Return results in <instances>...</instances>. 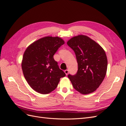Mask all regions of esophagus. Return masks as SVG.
<instances>
[{
	"label": "esophagus",
	"mask_w": 126,
	"mask_h": 126,
	"mask_svg": "<svg viewBox=\"0 0 126 126\" xmlns=\"http://www.w3.org/2000/svg\"><path fill=\"white\" fill-rule=\"evenodd\" d=\"M64 73L66 74V75H67L68 74H69V70L67 69V70H64Z\"/></svg>",
	"instance_id": "obj_1"
}]
</instances>
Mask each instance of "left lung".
Listing matches in <instances>:
<instances>
[{
  "label": "left lung",
  "instance_id": "8db88e82",
  "mask_svg": "<svg viewBox=\"0 0 126 126\" xmlns=\"http://www.w3.org/2000/svg\"><path fill=\"white\" fill-rule=\"evenodd\" d=\"M67 45L74 51L78 63L76 74L68 75L72 86L82 94L94 92L106 74L108 62L105 51L96 42L85 35L72 37Z\"/></svg>",
  "mask_w": 126,
  "mask_h": 126
}]
</instances>
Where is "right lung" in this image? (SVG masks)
<instances>
[{
  "label": "right lung",
  "mask_w": 126,
  "mask_h": 126,
  "mask_svg": "<svg viewBox=\"0 0 126 126\" xmlns=\"http://www.w3.org/2000/svg\"><path fill=\"white\" fill-rule=\"evenodd\" d=\"M64 43L58 37H45L33 42L25 50L21 63L24 77L37 92L47 94L55 90L66 76L54 55Z\"/></svg>",
  "instance_id": "right-lung-1"
}]
</instances>
